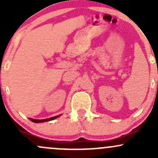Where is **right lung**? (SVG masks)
Returning a JSON list of instances; mask_svg holds the SVG:
<instances>
[{
  "label": "right lung",
  "instance_id": "obj_1",
  "mask_svg": "<svg viewBox=\"0 0 158 158\" xmlns=\"http://www.w3.org/2000/svg\"><path fill=\"white\" fill-rule=\"evenodd\" d=\"M59 116H56V117H50V118H48V119H32V118H30V120L32 121V122L33 123H44V122H48V121H50V120H52V119L57 118V117H59Z\"/></svg>",
  "mask_w": 158,
  "mask_h": 158
}]
</instances>
